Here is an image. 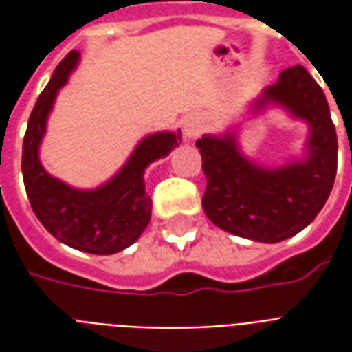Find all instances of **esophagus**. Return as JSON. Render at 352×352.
Instances as JSON below:
<instances>
[{"mask_svg": "<svg viewBox=\"0 0 352 352\" xmlns=\"http://www.w3.org/2000/svg\"><path fill=\"white\" fill-rule=\"evenodd\" d=\"M206 128V120L199 115H188L183 120V131L186 138H196Z\"/></svg>", "mask_w": 352, "mask_h": 352, "instance_id": "obj_1", "label": "esophagus"}]
</instances>
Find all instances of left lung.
Segmentation results:
<instances>
[{
  "mask_svg": "<svg viewBox=\"0 0 352 352\" xmlns=\"http://www.w3.org/2000/svg\"><path fill=\"white\" fill-rule=\"evenodd\" d=\"M285 107L309 126L307 156L279 168H262L245 158L236 133L196 141L207 186L201 206L209 221L234 236L279 243L315 221L332 192L338 169V135L328 101L303 65H292L264 88L254 111Z\"/></svg>",
  "mask_w": 352,
  "mask_h": 352,
  "instance_id": "1",
  "label": "left lung"
}]
</instances>
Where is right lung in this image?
I'll list each match as a JSON object with an SVG mask.
<instances>
[{
    "label": "right lung",
    "mask_w": 352,
    "mask_h": 352,
    "mask_svg": "<svg viewBox=\"0 0 352 352\" xmlns=\"http://www.w3.org/2000/svg\"><path fill=\"white\" fill-rule=\"evenodd\" d=\"M77 62L79 52L72 50L35 101L22 145L24 186L35 217L58 241L90 254H115L135 243L151 222L153 201L145 192V169L179 145L181 131L146 135L122 169L94 190L73 188L47 173L39 160V145L58 90Z\"/></svg>",
    "instance_id": "1"
}]
</instances>
